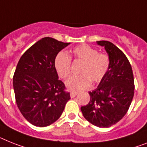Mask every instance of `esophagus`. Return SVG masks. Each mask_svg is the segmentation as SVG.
Instances as JSON below:
<instances>
[{
  "mask_svg": "<svg viewBox=\"0 0 147 147\" xmlns=\"http://www.w3.org/2000/svg\"><path fill=\"white\" fill-rule=\"evenodd\" d=\"M77 94H78V93L76 92H71V98H74Z\"/></svg>",
  "mask_w": 147,
  "mask_h": 147,
  "instance_id": "1",
  "label": "esophagus"
}]
</instances>
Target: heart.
<instances>
[{
  "label": "heart",
  "instance_id": "obj_1",
  "mask_svg": "<svg viewBox=\"0 0 147 147\" xmlns=\"http://www.w3.org/2000/svg\"><path fill=\"white\" fill-rule=\"evenodd\" d=\"M71 59L82 61L79 74L66 82L67 88L72 91H81L90 86L91 81L98 83L102 80L110 67V57L104 53H98L89 45L82 44L73 48L71 55L61 52L54 61L57 74L61 79H67L71 74Z\"/></svg>",
  "mask_w": 147,
  "mask_h": 147
}]
</instances>
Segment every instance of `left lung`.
Returning a JSON list of instances; mask_svg holds the SVG:
<instances>
[{
	"instance_id": "1",
	"label": "left lung",
	"mask_w": 147,
	"mask_h": 147,
	"mask_svg": "<svg viewBox=\"0 0 147 147\" xmlns=\"http://www.w3.org/2000/svg\"><path fill=\"white\" fill-rule=\"evenodd\" d=\"M110 57V67L95 90L89 92L90 101L81 107L83 116L100 128H109L128 112L134 94L133 71L121 49L109 41H97Z\"/></svg>"
}]
</instances>
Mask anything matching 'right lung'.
I'll list each match as a JSON object with an SVG mask.
<instances>
[{"label":"right lung","mask_w":147,"mask_h":147,"mask_svg":"<svg viewBox=\"0 0 147 147\" xmlns=\"http://www.w3.org/2000/svg\"><path fill=\"white\" fill-rule=\"evenodd\" d=\"M70 43L44 37L22 55L13 75L16 101L22 116L38 127L53 124L71 99L54 66L57 54Z\"/></svg>","instance_id":"add662e5"}]
</instances>
